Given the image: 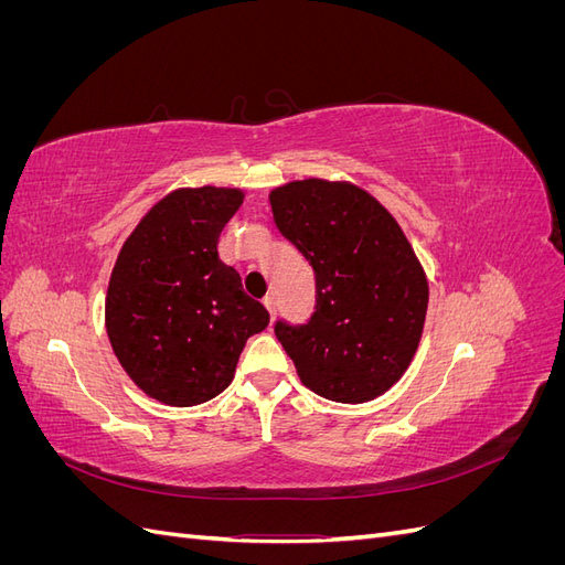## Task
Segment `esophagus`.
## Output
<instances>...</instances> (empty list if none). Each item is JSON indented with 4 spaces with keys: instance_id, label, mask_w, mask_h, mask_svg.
I'll return each instance as SVG.
<instances>
[{
    "instance_id": "34e87169",
    "label": "esophagus",
    "mask_w": 565,
    "mask_h": 565,
    "mask_svg": "<svg viewBox=\"0 0 565 565\" xmlns=\"http://www.w3.org/2000/svg\"><path fill=\"white\" fill-rule=\"evenodd\" d=\"M264 306H266V309H268L270 318L276 316V297H273V295H266V297H264Z\"/></svg>"
}]
</instances>
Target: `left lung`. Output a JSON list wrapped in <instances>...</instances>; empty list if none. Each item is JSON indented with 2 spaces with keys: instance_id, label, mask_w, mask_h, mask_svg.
<instances>
[{
  "instance_id": "obj_1",
  "label": "left lung",
  "mask_w": 565,
  "mask_h": 565,
  "mask_svg": "<svg viewBox=\"0 0 565 565\" xmlns=\"http://www.w3.org/2000/svg\"><path fill=\"white\" fill-rule=\"evenodd\" d=\"M268 200L278 231L316 273L309 322H276L301 384L337 403L382 396L413 361L429 303L398 221L347 181H292Z\"/></svg>"
}]
</instances>
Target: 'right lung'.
Listing matches in <instances>:
<instances>
[{"label":"right lung","mask_w":565,"mask_h":565,"mask_svg":"<svg viewBox=\"0 0 565 565\" xmlns=\"http://www.w3.org/2000/svg\"><path fill=\"white\" fill-rule=\"evenodd\" d=\"M243 198L237 188H179L119 249L106 297L110 347L131 382L164 405L218 396L245 341L268 324L264 303L216 252Z\"/></svg>","instance_id":"add662e5"}]
</instances>
